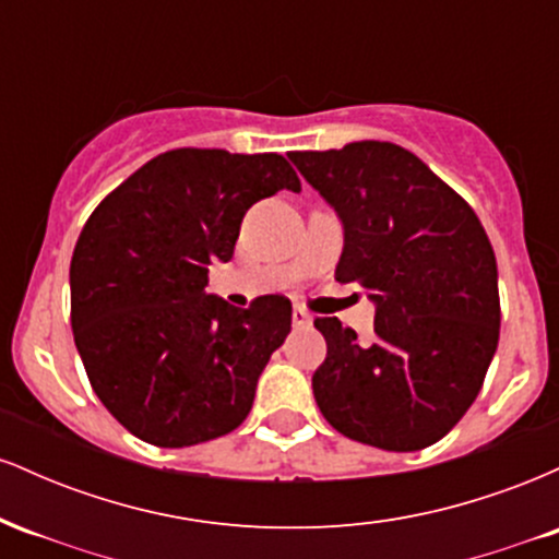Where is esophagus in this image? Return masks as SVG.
Listing matches in <instances>:
<instances>
[{"label": "esophagus", "mask_w": 559, "mask_h": 559, "mask_svg": "<svg viewBox=\"0 0 559 559\" xmlns=\"http://www.w3.org/2000/svg\"><path fill=\"white\" fill-rule=\"evenodd\" d=\"M292 320H294V325H297V329H305V325L312 323V316L305 310V307H294Z\"/></svg>", "instance_id": "obj_1"}]
</instances>
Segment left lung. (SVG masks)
I'll return each instance as SVG.
<instances>
[{
  "label": "left lung",
  "mask_w": 559,
  "mask_h": 559,
  "mask_svg": "<svg viewBox=\"0 0 559 559\" xmlns=\"http://www.w3.org/2000/svg\"><path fill=\"white\" fill-rule=\"evenodd\" d=\"M344 223L336 281L376 301V336L316 318L329 352L312 376L323 418L346 439L415 452L457 426L499 342L497 258L471 204L391 141L292 152Z\"/></svg>",
  "instance_id": "1"
}]
</instances>
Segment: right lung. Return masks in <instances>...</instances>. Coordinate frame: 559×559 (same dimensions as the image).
Here are the masks:
<instances>
[{
	"instance_id": "obj_1",
	"label": "right lung",
	"mask_w": 559,
	"mask_h": 559,
	"mask_svg": "<svg viewBox=\"0 0 559 559\" xmlns=\"http://www.w3.org/2000/svg\"><path fill=\"white\" fill-rule=\"evenodd\" d=\"M299 191L286 157L170 150L94 210L70 260V323L94 394L155 447H191L239 428L258 378L292 331V301L247 310L204 292L234 258L247 210Z\"/></svg>"
}]
</instances>
